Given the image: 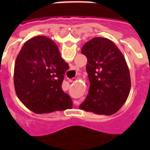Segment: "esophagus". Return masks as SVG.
Wrapping results in <instances>:
<instances>
[{"mask_svg": "<svg viewBox=\"0 0 150 150\" xmlns=\"http://www.w3.org/2000/svg\"><path fill=\"white\" fill-rule=\"evenodd\" d=\"M69 82H71H71H73V80H72V79H69ZM75 104H79V102H75Z\"/></svg>", "mask_w": 150, "mask_h": 150, "instance_id": "esophagus-1", "label": "esophagus"}]
</instances>
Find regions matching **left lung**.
I'll use <instances>...</instances> for the list:
<instances>
[{
    "label": "left lung",
    "instance_id": "8db88e82",
    "mask_svg": "<svg viewBox=\"0 0 150 150\" xmlns=\"http://www.w3.org/2000/svg\"><path fill=\"white\" fill-rule=\"evenodd\" d=\"M81 53L88 59L90 88L79 108L98 115H112L125 103L131 88L125 57L113 42L100 37L85 43Z\"/></svg>",
    "mask_w": 150,
    "mask_h": 150
}]
</instances>
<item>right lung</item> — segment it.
<instances>
[{"label":"right lung","instance_id":"1","mask_svg":"<svg viewBox=\"0 0 150 150\" xmlns=\"http://www.w3.org/2000/svg\"><path fill=\"white\" fill-rule=\"evenodd\" d=\"M68 69L57 45L49 38L36 36L28 40L14 65L13 82L18 99L37 114L71 108V99L62 89Z\"/></svg>","mask_w":150,"mask_h":150}]
</instances>
